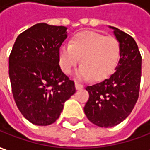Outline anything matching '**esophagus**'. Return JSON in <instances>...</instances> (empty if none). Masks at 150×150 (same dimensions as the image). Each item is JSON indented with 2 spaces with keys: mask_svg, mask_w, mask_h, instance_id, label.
I'll use <instances>...</instances> for the list:
<instances>
[{
  "mask_svg": "<svg viewBox=\"0 0 150 150\" xmlns=\"http://www.w3.org/2000/svg\"><path fill=\"white\" fill-rule=\"evenodd\" d=\"M75 88L77 89V90H80V89H82L83 88V85L81 84V83H79V82H75Z\"/></svg>",
  "mask_w": 150,
  "mask_h": 150,
  "instance_id": "1",
  "label": "esophagus"
}]
</instances>
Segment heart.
<instances>
[{
    "mask_svg": "<svg viewBox=\"0 0 150 150\" xmlns=\"http://www.w3.org/2000/svg\"><path fill=\"white\" fill-rule=\"evenodd\" d=\"M121 56L119 41L112 36L94 31L78 33L69 40V45L63 44L59 50V65L65 74H70L79 63L81 65L76 75L95 81L106 79L114 72Z\"/></svg>",
    "mask_w": 150,
    "mask_h": 150,
    "instance_id": "obj_1",
    "label": "heart"
}]
</instances>
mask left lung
I'll return each instance as SVG.
<instances>
[{
    "label": "left lung",
    "mask_w": 150,
    "mask_h": 150,
    "mask_svg": "<svg viewBox=\"0 0 150 150\" xmlns=\"http://www.w3.org/2000/svg\"><path fill=\"white\" fill-rule=\"evenodd\" d=\"M121 45L116 72L103 81L88 86L89 99L84 112L92 123L101 127L119 124L132 112L139 95L142 57L134 38L111 27Z\"/></svg>",
    "instance_id": "8db88e82"
}]
</instances>
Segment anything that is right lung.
<instances>
[{
  "label": "right lung",
  "mask_w": 150,
  "mask_h": 150,
  "mask_svg": "<svg viewBox=\"0 0 150 150\" xmlns=\"http://www.w3.org/2000/svg\"><path fill=\"white\" fill-rule=\"evenodd\" d=\"M66 28L35 24L20 33L9 56L11 91L23 116L33 124L47 126L60 116L75 94V82L59 67V50Z\"/></svg>",
  "instance_id": "add662e5"
}]
</instances>
